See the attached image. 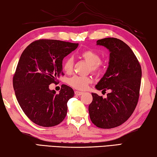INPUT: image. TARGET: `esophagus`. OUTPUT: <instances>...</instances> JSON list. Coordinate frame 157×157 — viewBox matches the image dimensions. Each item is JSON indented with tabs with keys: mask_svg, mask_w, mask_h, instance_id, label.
<instances>
[{
	"mask_svg": "<svg viewBox=\"0 0 157 157\" xmlns=\"http://www.w3.org/2000/svg\"><path fill=\"white\" fill-rule=\"evenodd\" d=\"M83 94H84V93L82 92V91H75V94L76 95H82Z\"/></svg>",
	"mask_w": 157,
	"mask_h": 157,
	"instance_id": "1",
	"label": "esophagus"
}]
</instances>
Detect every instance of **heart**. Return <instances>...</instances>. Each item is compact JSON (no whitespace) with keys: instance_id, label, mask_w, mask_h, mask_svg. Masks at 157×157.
Listing matches in <instances>:
<instances>
[{"instance_id":"b5f03b06","label":"heart","mask_w":157,"mask_h":157,"mask_svg":"<svg viewBox=\"0 0 157 157\" xmlns=\"http://www.w3.org/2000/svg\"><path fill=\"white\" fill-rule=\"evenodd\" d=\"M82 57L90 65L93 72L101 73L103 72L105 66L100 62V56L99 54L93 50H86L81 54ZM73 59L71 57L66 58L63 63V68L66 73H70L73 70ZM92 82L91 78L87 76L74 75L68 79V83L70 86L78 90H84Z\"/></svg>"}]
</instances>
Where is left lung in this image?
Returning <instances> with one entry per match:
<instances>
[{
	"mask_svg": "<svg viewBox=\"0 0 157 157\" xmlns=\"http://www.w3.org/2000/svg\"><path fill=\"white\" fill-rule=\"evenodd\" d=\"M96 45L110 53L108 68L95 89L110 92L106 98L92 93L89 113L95 126L111 129L124 123L134 112L139 97L141 68L132 49L120 39H99Z\"/></svg>",
	"mask_w": 157,
	"mask_h": 157,
	"instance_id": "left-lung-1",
	"label": "left lung"
}]
</instances>
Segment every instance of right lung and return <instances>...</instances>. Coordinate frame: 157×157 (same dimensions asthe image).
Returning a JSON list of instances; mask_svg holds the SVG:
<instances>
[{"instance_id": "add662e5", "label": "right lung", "mask_w": 157, "mask_h": 157, "mask_svg": "<svg viewBox=\"0 0 157 157\" xmlns=\"http://www.w3.org/2000/svg\"><path fill=\"white\" fill-rule=\"evenodd\" d=\"M78 44L41 39L23 50L13 78L17 101L30 120L42 127L59 124L67 113V102L74 96L72 88L63 84L59 94L50 90L62 75L63 58L75 50Z\"/></svg>"}]
</instances>
